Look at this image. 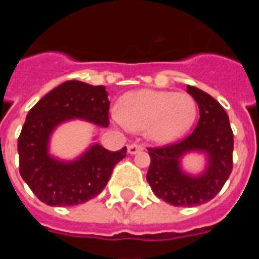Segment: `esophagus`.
I'll use <instances>...</instances> for the list:
<instances>
[{
  "instance_id": "obj_1",
  "label": "esophagus",
  "mask_w": 259,
  "mask_h": 259,
  "mask_svg": "<svg viewBox=\"0 0 259 259\" xmlns=\"http://www.w3.org/2000/svg\"><path fill=\"white\" fill-rule=\"evenodd\" d=\"M128 154H137L139 152L144 150V146L143 145H139V144H131V145H128Z\"/></svg>"
}]
</instances>
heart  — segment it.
Wrapping results in <instances>:
<instances>
[{
    "label": "heart",
    "mask_w": 259,
    "mask_h": 259,
    "mask_svg": "<svg viewBox=\"0 0 259 259\" xmlns=\"http://www.w3.org/2000/svg\"><path fill=\"white\" fill-rule=\"evenodd\" d=\"M197 116V105L188 93L139 89L119 101L114 124L132 131H144L148 140L158 144L175 141L191 130Z\"/></svg>",
    "instance_id": "b5f03b06"
}]
</instances>
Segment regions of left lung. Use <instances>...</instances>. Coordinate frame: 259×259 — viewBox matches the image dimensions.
Wrapping results in <instances>:
<instances>
[{"label":"left lung","mask_w":259,"mask_h":259,"mask_svg":"<svg viewBox=\"0 0 259 259\" xmlns=\"http://www.w3.org/2000/svg\"><path fill=\"white\" fill-rule=\"evenodd\" d=\"M200 109L194 131L184 140L163 148H149L146 180L158 198L174 206H198L219 193L232 171L233 134L226 110L196 87H187ZM201 152L207 158L202 173L192 176L182 168V158Z\"/></svg>","instance_id":"1"}]
</instances>
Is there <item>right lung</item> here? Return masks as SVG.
Returning <instances> with one entry per match:
<instances>
[{"instance_id":"obj_1","label":"right lung","mask_w":259,"mask_h":259,"mask_svg":"<svg viewBox=\"0 0 259 259\" xmlns=\"http://www.w3.org/2000/svg\"><path fill=\"white\" fill-rule=\"evenodd\" d=\"M109 93L104 85L68 80L52 89L27 114L18 139L19 172L41 202L49 206H75L102 192L113 168L127 148L110 152L93 143L72 161L49 152L57 127L74 119L109 125Z\"/></svg>"}]
</instances>
